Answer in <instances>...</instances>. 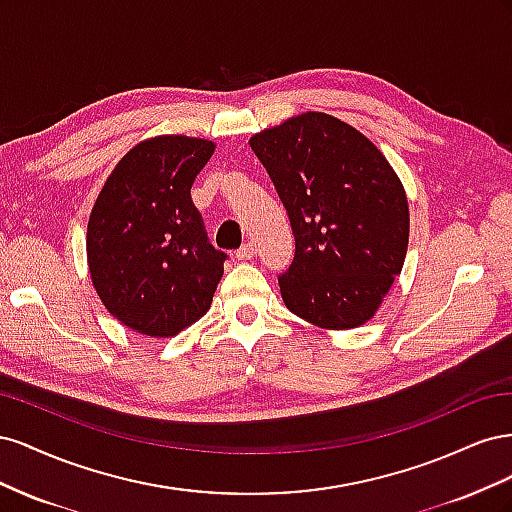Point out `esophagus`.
Wrapping results in <instances>:
<instances>
[{"mask_svg":"<svg viewBox=\"0 0 512 512\" xmlns=\"http://www.w3.org/2000/svg\"><path fill=\"white\" fill-rule=\"evenodd\" d=\"M256 256V247L252 245V243H245L241 250H237V254H235V258L237 260H241V262H245V260H252Z\"/></svg>","mask_w":512,"mask_h":512,"instance_id":"34e87169","label":"esophagus"}]
</instances>
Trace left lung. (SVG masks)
Returning a JSON list of instances; mask_svg holds the SVG:
<instances>
[{"label":"left lung","instance_id":"obj_1","mask_svg":"<svg viewBox=\"0 0 512 512\" xmlns=\"http://www.w3.org/2000/svg\"><path fill=\"white\" fill-rule=\"evenodd\" d=\"M297 241L280 277L286 307L324 331L376 316L404 269L410 209L382 151L350 123L307 111L250 138Z\"/></svg>","mask_w":512,"mask_h":512}]
</instances>
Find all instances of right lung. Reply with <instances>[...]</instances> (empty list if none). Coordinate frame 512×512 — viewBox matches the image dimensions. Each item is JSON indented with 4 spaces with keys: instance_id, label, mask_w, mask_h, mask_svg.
Returning a JSON list of instances; mask_svg holds the SVG:
<instances>
[{
    "instance_id": "right-lung-1",
    "label": "right lung",
    "mask_w": 512,
    "mask_h": 512,
    "mask_svg": "<svg viewBox=\"0 0 512 512\" xmlns=\"http://www.w3.org/2000/svg\"><path fill=\"white\" fill-rule=\"evenodd\" d=\"M215 143L145 138L106 177L89 213L87 267L106 312L147 337H173L203 318L224 275L192 205V183Z\"/></svg>"
}]
</instances>
